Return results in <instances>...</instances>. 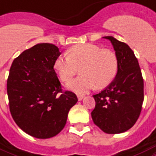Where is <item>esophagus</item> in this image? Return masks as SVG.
Segmentation results:
<instances>
[{
    "label": "esophagus",
    "mask_w": 156,
    "mask_h": 156,
    "mask_svg": "<svg viewBox=\"0 0 156 156\" xmlns=\"http://www.w3.org/2000/svg\"><path fill=\"white\" fill-rule=\"evenodd\" d=\"M83 95H78V101H82V100L83 99Z\"/></svg>",
    "instance_id": "1"
}]
</instances>
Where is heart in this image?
<instances>
[{"mask_svg":"<svg viewBox=\"0 0 156 156\" xmlns=\"http://www.w3.org/2000/svg\"><path fill=\"white\" fill-rule=\"evenodd\" d=\"M118 58L115 52L93 44H81L72 47L68 56H58L53 68L63 82H69L78 73L82 75L67 84L78 93H85L97 86L107 87L117 74Z\"/></svg>","mask_w":156,"mask_h":156,"instance_id":"b5f03b06","label":"heart"}]
</instances>
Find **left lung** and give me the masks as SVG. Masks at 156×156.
<instances>
[{
  "instance_id": "1",
  "label": "left lung",
  "mask_w": 156,
  "mask_h": 156,
  "mask_svg": "<svg viewBox=\"0 0 156 156\" xmlns=\"http://www.w3.org/2000/svg\"><path fill=\"white\" fill-rule=\"evenodd\" d=\"M104 38L111 41L119 67L112 83L100 93L93 95L96 106L91 118L105 133H121L130 129L141 114L144 83L133 50L111 36Z\"/></svg>"
}]
</instances>
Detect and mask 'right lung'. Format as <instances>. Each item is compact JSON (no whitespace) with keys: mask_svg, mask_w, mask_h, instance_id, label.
<instances>
[{"mask_svg":"<svg viewBox=\"0 0 156 156\" xmlns=\"http://www.w3.org/2000/svg\"><path fill=\"white\" fill-rule=\"evenodd\" d=\"M53 44H37L14 59L7 80L9 110L26 133L36 138L55 136L65 126L75 94L63 91L53 68L59 56Z\"/></svg>","mask_w":156,"mask_h":156,"instance_id":"right-lung-1","label":"right lung"}]
</instances>
